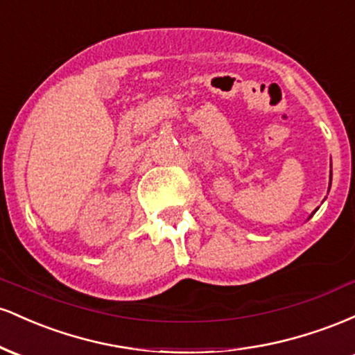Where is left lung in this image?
Returning <instances> with one entry per match:
<instances>
[{"label": "left lung", "mask_w": 355, "mask_h": 355, "mask_svg": "<svg viewBox=\"0 0 355 355\" xmlns=\"http://www.w3.org/2000/svg\"><path fill=\"white\" fill-rule=\"evenodd\" d=\"M331 182H332V170H331ZM329 190H331V183H329ZM315 211H317V209L312 211V215H313V214H315ZM312 215H311V217H312ZM311 217H309V218H311Z\"/></svg>", "instance_id": "1"}]
</instances>
